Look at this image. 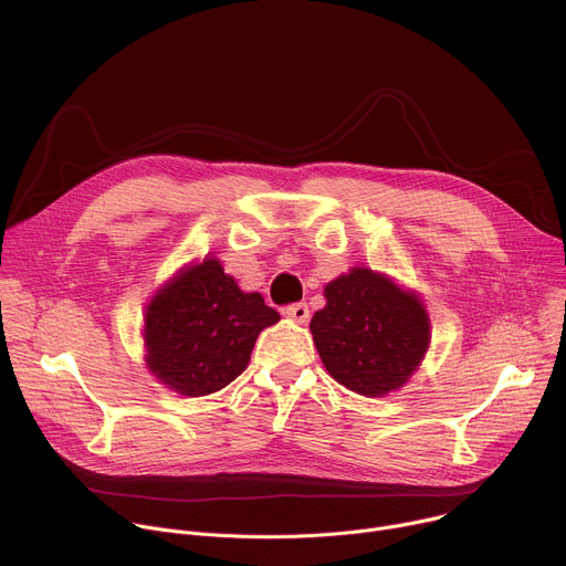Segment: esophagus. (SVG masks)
Segmentation results:
<instances>
[{"instance_id": "34e87169", "label": "esophagus", "mask_w": 566, "mask_h": 566, "mask_svg": "<svg viewBox=\"0 0 566 566\" xmlns=\"http://www.w3.org/2000/svg\"><path fill=\"white\" fill-rule=\"evenodd\" d=\"M284 315L286 317H291V319H295V322H300V325H304V322H308V306H306V302H297V304H291V306H286L284 308Z\"/></svg>"}]
</instances>
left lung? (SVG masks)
<instances>
[{"instance_id": "left-lung-1", "label": "left lung", "mask_w": 566, "mask_h": 566, "mask_svg": "<svg viewBox=\"0 0 566 566\" xmlns=\"http://www.w3.org/2000/svg\"><path fill=\"white\" fill-rule=\"evenodd\" d=\"M325 297L311 334L327 371L363 396H385L406 385L430 345L421 300L369 269L329 282Z\"/></svg>"}]
</instances>
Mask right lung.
Returning a JSON list of instances; mask_svg holds the SVG:
<instances>
[{
	"instance_id": "1",
	"label": "right lung",
	"mask_w": 566,
	"mask_h": 566,
	"mask_svg": "<svg viewBox=\"0 0 566 566\" xmlns=\"http://www.w3.org/2000/svg\"><path fill=\"white\" fill-rule=\"evenodd\" d=\"M277 319L260 293L239 291L217 260H203L149 302L147 367L184 396L212 394L247 369L260 332Z\"/></svg>"
}]
</instances>
